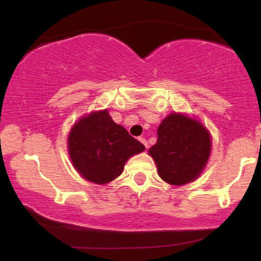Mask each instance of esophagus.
<instances>
[{"label":"esophagus","mask_w":261,"mask_h":261,"mask_svg":"<svg viewBox=\"0 0 261 261\" xmlns=\"http://www.w3.org/2000/svg\"><path fill=\"white\" fill-rule=\"evenodd\" d=\"M139 141H140V142H141V144H142V145H144L146 148H147V147H148V144H147V141H146V139H145V138H139Z\"/></svg>","instance_id":"esophagus-1"}]
</instances>
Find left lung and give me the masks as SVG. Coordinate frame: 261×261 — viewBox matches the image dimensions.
<instances>
[{"mask_svg": "<svg viewBox=\"0 0 261 261\" xmlns=\"http://www.w3.org/2000/svg\"><path fill=\"white\" fill-rule=\"evenodd\" d=\"M155 145L148 149L159 177L171 185L197 179L212 152V135L204 124L187 114L171 113L159 124Z\"/></svg>", "mask_w": 261, "mask_h": 261, "instance_id": "8db88e82", "label": "left lung"}]
</instances>
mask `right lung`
Instances as JSON below:
<instances>
[{
    "label": "right lung",
    "instance_id": "obj_1",
    "mask_svg": "<svg viewBox=\"0 0 261 261\" xmlns=\"http://www.w3.org/2000/svg\"><path fill=\"white\" fill-rule=\"evenodd\" d=\"M71 163L85 180L107 184L123 172L130 156L145 151V146L115 123L107 109L81 117L67 138Z\"/></svg>",
    "mask_w": 261,
    "mask_h": 261
}]
</instances>
